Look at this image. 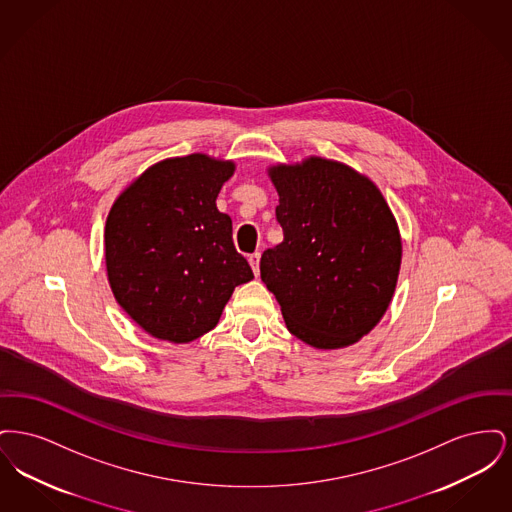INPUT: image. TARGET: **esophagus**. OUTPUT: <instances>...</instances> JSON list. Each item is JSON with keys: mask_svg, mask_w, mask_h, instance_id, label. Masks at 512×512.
I'll return each instance as SVG.
<instances>
[{"mask_svg": "<svg viewBox=\"0 0 512 512\" xmlns=\"http://www.w3.org/2000/svg\"><path fill=\"white\" fill-rule=\"evenodd\" d=\"M259 261H261V253H259V251H255V253L249 255V265H251L255 274H259Z\"/></svg>", "mask_w": 512, "mask_h": 512, "instance_id": "1", "label": "esophagus"}]
</instances>
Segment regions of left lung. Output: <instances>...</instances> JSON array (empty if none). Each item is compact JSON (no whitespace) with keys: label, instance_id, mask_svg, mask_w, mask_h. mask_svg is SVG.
<instances>
[{"label":"left lung","instance_id":"8db88e82","mask_svg":"<svg viewBox=\"0 0 512 512\" xmlns=\"http://www.w3.org/2000/svg\"><path fill=\"white\" fill-rule=\"evenodd\" d=\"M284 242L261 257V280L288 330L317 349L361 340L384 317L401 267V236L380 190L351 167L309 157L276 165Z\"/></svg>","mask_w":512,"mask_h":512}]
</instances>
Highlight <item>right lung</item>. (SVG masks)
I'll list each match as a JSON object with an SVG mask.
<instances>
[{
  "instance_id": "1",
  "label": "right lung",
  "mask_w": 512,
  "mask_h": 512,
  "mask_svg": "<svg viewBox=\"0 0 512 512\" xmlns=\"http://www.w3.org/2000/svg\"><path fill=\"white\" fill-rule=\"evenodd\" d=\"M232 161L203 153L149 167L113 203L105 222V265L113 295L149 336L197 340L219 322L253 270L217 209Z\"/></svg>"
}]
</instances>
